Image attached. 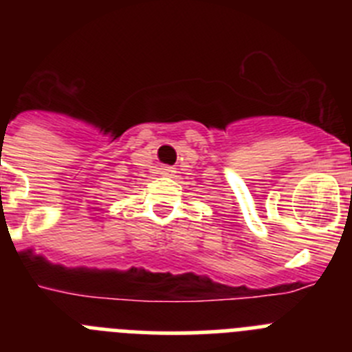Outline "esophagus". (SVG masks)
Segmentation results:
<instances>
[{
  "mask_svg": "<svg viewBox=\"0 0 352 352\" xmlns=\"http://www.w3.org/2000/svg\"><path fill=\"white\" fill-rule=\"evenodd\" d=\"M174 173H176V170H174L173 167H164V169H162V173H160V174H164V176H173Z\"/></svg>",
  "mask_w": 352,
  "mask_h": 352,
  "instance_id": "obj_1",
  "label": "esophagus"
}]
</instances>
